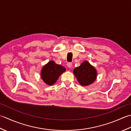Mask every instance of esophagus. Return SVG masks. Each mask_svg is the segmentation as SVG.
<instances>
[{"mask_svg": "<svg viewBox=\"0 0 131 131\" xmlns=\"http://www.w3.org/2000/svg\"><path fill=\"white\" fill-rule=\"evenodd\" d=\"M72 64L71 63H67V67L68 68H71L72 67Z\"/></svg>", "mask_w": 131, "mask_h": 131, "instance_id": "34e87169", "label": "esophagus"}]
</instances>
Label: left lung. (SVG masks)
<instances>
[{
	"mask_svg": "<svg viewBox=\"0 0 131 131\" xmlns=\"http://www.w3.org/2000/svg\"><path fill=\"white\" fill-rule=\"evenodd\" d=\"M73 73L80 84L83 86L91 85L95 81L97 77V70L86 60L74 68Z\"/></svg>",
	"mask_w": 131,
	"mask_h": 131,
	"instance_id": "obj_1",
	"label": "left lung"
}]
</instances>
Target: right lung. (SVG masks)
I'll return each instance as SVG.
<instances>
[{"instance_id":"obj_1","label":"right lung","mask_w":131,"mask_h":131,"mask_svg":"<svg viewBox=\"0 0 131 131\" xmlns=\"http://www.w3.org/2000/svg\"><path fill=\"white\" fill-rule=\"evenodd\" d=\"M66 70L64 67L57 64L54 61L51 60L43 66L40 74L45 84L48 85H52Z\"/></svg>"}]
</instances>
